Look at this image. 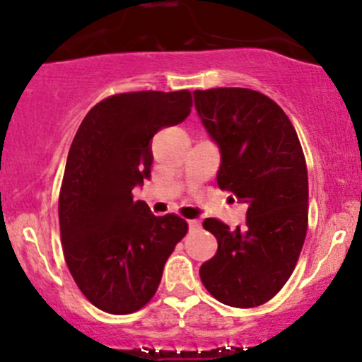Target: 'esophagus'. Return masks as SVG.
<instances>
[{
    "label": "esophagus",
    "instance_id": "esophagus-1",
    "mask_svg": "<svg viewBox=\"0 0 362 362\" xmlns=\"http://www.w3.org/2000/svg\"><path fill=\"white\" fill-rule=\"evenodd\" d=\"M189 229H191V231H199V229H202V224H199V221H189Z\"/></svg>",
    "mask_w": 362,
    "mask_h": 362
}]
</instances>
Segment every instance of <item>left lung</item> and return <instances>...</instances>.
<instances>
[{
	"label": "left lung",
	"mask_w": 362,
	"mask_h": 362,
	"mask_svg": "<svg viewBox=\"0 0 362 362\" xmlns=\"http://www.w3.org/2000/svg\"><path fill=\"white\" fill-rule=\"evenodd\" d=\"M196 108L221 147L217 184L247 203V224L206 218L217 254L199 269L217 301L264 305L280 293L308 229V171L293 122L273 100L243 87L194 90Z\"/></svg>",
	"instance_id": "8db88e82"
}]
</instances>
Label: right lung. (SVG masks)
Segmentation results:
<instances>
[{
  "label": "right lung",
  "instance_id": "obj_1",
  "mask_svg": "<svg viewBox=\"0 0 362 362\" xmlns=\"http://www.w3.org/2000/svg\"><path fill=\"white\" fill-rule=\"evenodd\" d=\"M189 90H138L105 98L80 124L59 192V228L73 280L96 308L126 315L158 291L164 264L187 235L175 214L154 217L133 202L151 177V140L191 113Z\"/></svg>",
  "mask_w": 362,
  "mask_h": 362
}]
</instances>
